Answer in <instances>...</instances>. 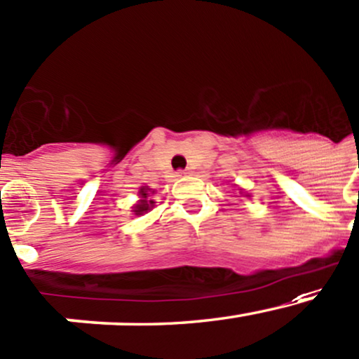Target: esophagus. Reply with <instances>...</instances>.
<instances>
[{
    "mask_svg": "<svg viewBox=\"0 0 359 359\" xmlns=\"http://www.w3.org/2000/svg\"><path fill=\"white\" fill-rule=\"evenodd\" d=\"M186 175H189L187 170H177L175 172V177H179V179H180V177H186Z\"/></svg>",
    "mask_w": 359,
    "mask_h": 359,
    "instance_id": "1",
    "label": "esophagus"
}]
</instances>
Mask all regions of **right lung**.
<instances>
[{"label":"right lung","mask_w":359,"mask_h":359,"mask_svg":"<svg viewBox=\"0 0 359 359\" xmlns=\"http://www.w3.org/2000/svg\"><path fill=\"white\" fill-rule=\"evenodd\" d=\"M148 191H149V189L141 187L140 194H141V198H143V199H141L140 203H137L135 206V215H144V212H148L149 208H153V204H155V201H153V199L148 201V196H149Z\"/></svg>","instance_id":"obj_1"}]
</instances>
